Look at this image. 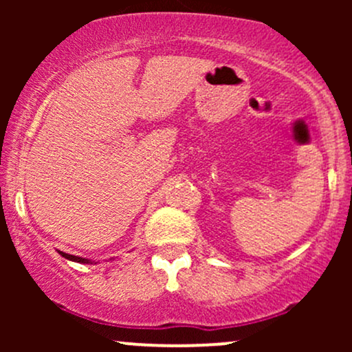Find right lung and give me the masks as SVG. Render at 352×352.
Here are the masks:
<instances>
[{"label":"right lung","mask_w":352,"mask_h":352,"mask_svg":"<svg viewBox=\"0 0 352 352\" xmlns=\"http://www.w3.org/2000/svg\"><path fill=\"white\" fill-rule=\"evenodd\" d=\"M64 258H67V260H72V261H78V263H86V265H96V261H91L87 260V258H80V256H74V254H67V253H63Z\"/></svg>","instance_id":"1"}]
</instances>
